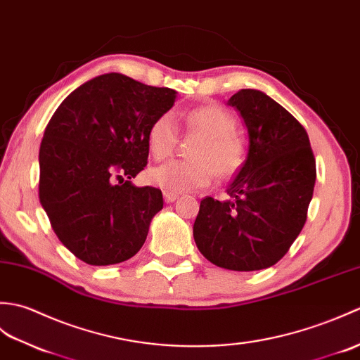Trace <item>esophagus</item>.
<instances>
[{
    "label": "esophagus",
    "mask_w": 360,
    "mask_h": 360,
    "mask_svg": "<svg viewBox=\"0 0 360 360\" xmlns=\"http://www.w3.org/2000/svg\"><path fill=\"white\" fill-rule=\"evenodd\" d=\"M163 197H165V202H166V203H172V202H175V200H177V198H179L177 194L167 193V191H163Z\"/></svg>",
    "instance_id": "1"
}]
</instances>
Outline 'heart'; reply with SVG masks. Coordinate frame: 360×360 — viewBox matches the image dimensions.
<instances>
[{
  "instance_id": "b5f03b06",
  "label": "heart",
  "mask_w": 360,
  "mask_h": 360,
  "mask_svg": "<svg viewBox=\"0 0 360 360\" xmlns=\"http://www.w3.org/2000/svg\"><path fill=\"white\" fill-rule=\"evenodd\" d=\"M191 131L200 134L203 140L194 150L195 162L171 160L149 172L153 185L167 193L180 194L185 191L200 189L211 185L214 174L229 175L242 163V141L233 134L236 122L225 109L205 106L191 110L186 115ZM179 126L172 112L160 115L148 132V146L157 160L172 153L177 141Z\"/></svg>"
}]
</instances>
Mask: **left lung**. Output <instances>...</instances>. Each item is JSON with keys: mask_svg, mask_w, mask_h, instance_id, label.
<instances>
[{"mask_svg": "<svg viewBox=\"0 0 360 360\" xmlns=\"http://www.w3.org/2000/svg\"><path fill=\"white\" fill-rule=\"evenodd\" d=\"M226 105L243 118L248 154L228 200L200 202L194 240L214 265L259 271L276 265L305 225L316 162L303 126L265 92L242 89Z\"/></svg>", "mask_w": 360, "mask_h": 360, "instance_id": "obj_1", "label": "left lung"}]
</instances>
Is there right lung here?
<instances>
[{
    "label": "right lung",
    "instance_id": "add662e5",
    "mask_svg": "<svg viewBox=\"0 0 360 360\" xmlns=\"http://www.w3.org/2000/svg\"><path fill=\"white\" fill-rule=\"evenodd\" d=\"M177 92L117 72L69 94L39 146V203L60 242L87 265L134 257L146 240L162 191L131 181L145 169L148 132Z\"/></svg>",
    "mask_w": 360,
    "mask_h": 360
}]
</instances>
